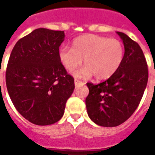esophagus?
<instances>
[{"label": "esophagus", "mask_w": 155, "mask_h": 155, "mask_svg": "<svg viewBox=\"0 0 155 155\" xmlns=\"http://www.w3.org/2000/svg\"><path fill=\"white\" fill-rule=\"evenodd\" d=\"M74 83H75V85H78V84H82V82L79 80H78V79H75Z\"/></svg>", "instance_id": "1"}]
</instances>
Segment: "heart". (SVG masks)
Masks as SVG:
<instances>
[{
    "instance_id": "b5f03b06",
    "label": "heart",
    "mask_w": 155,
    "mask_h": 155,
    "mask_svg": "<svg viewBox=\"0 0 155 155\" xmlns=\"http://www.w3.org/2000/svg\"><path fill=\"white\" fill-rule=\"evenodd\" d=\"M123 55L121 41L95 34L78 37L72 41L71 48L63 46L58 50V59L66 71H73L83 61L84 66L74 76L86 78L94 75L98 80L107 79L116 72Z\"/></svg>"
}]
</instances>
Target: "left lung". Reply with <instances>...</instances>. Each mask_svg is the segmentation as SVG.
I'll return each mask as SVG.
<instances>
[{"mask_svg":"<svg viewBox=\"0 0 155 155\" xmlns=\"http://www.w3.org/2000/svg\"><path fill=\"white\" fill-rule=\"evenodd\" d=\"M117 34L125 50L121 66L110 78L98 84L87 83L88 116L103 127H116L133 115L148 79L147 64L140 45L125 33L117 32Z\"/></svg>","mask_w":155,"mask_h":155,"instance_id":"8db88e82","label":"left lung"}]
</instances>
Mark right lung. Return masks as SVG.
Wrapping results in <instances>:
<instances>
[{
	"mask_svg": "<svg viewBox=\"0 0 155 155\" xmlns=\"http://www.w3.org/2000/svg\"><path fill=\"white\" fill-rule=\"evenodd\" d=\"M64 39V31L38 28L19 39L9 57V97L18 112L33 124L58 122L74 91V78L58 59Z\"/></svg>",
	"mask_w": 155,
	"mask_h": 155,
	"instance_id": "obj_1",
	"label": "right lung"
}]
</instances>
